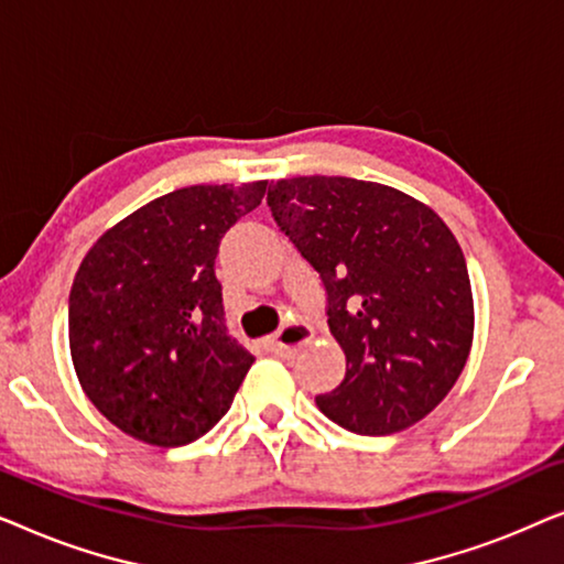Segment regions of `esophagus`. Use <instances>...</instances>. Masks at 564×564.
<instances>
[{"instance_id":"1","label":"esophagus","mask_w":564,"mask_h":564,"mask_svg":"<svg viewBox=\"0 0 564 564\" xmlns=\"http://www.w3.org/2000/svg\"><path fill=\"white\" fill-rule=\"evenodd\" d=\"M311 338H313V328L307 326V323L290 321V323H284V326L276 330L272 338H267V344H269V349L280 354V351L297 349V346H305Z\"/></svg>"}]
</instances>
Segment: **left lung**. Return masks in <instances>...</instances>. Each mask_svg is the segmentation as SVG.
Here are the masks:
<instances>
[{
	"instance_id": "obj_1",
	"label": "left lung",
	"mask_w": 564,
	"mask_h": 564,
	"mask_svg": "<svg viewBox=\"0 0 564 564\" xmlns=\"http://www.w3.org/2000/svg\"><path fill=\"white\" fill-rule=\"evenodd\" d=\"M276 226L328 292L346 377L321 413L361 436L398 434L449 395L475 336L469 274L449 226L405 192L351 176L269 184Z\"/></svg>"
}]
</instances>
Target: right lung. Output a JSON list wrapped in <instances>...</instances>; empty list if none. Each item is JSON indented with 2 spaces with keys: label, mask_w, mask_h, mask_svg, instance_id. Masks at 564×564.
<instances>
[{
  "label": "right lung",
  "mask_w": 564,
  "mask_h": 564,
  "mask_svg": "<svg viewBox=\"0 0 564 564\" xmlns=\"http://www.w3.org/2000/svg\"><path fill=\"white\" fill-rule=\"evenodd\" d=\"M267 180L161 195L91 243L68 295V349L82 390L122 434L184 446L234 403L253 357L223 323L220 238Z\"/></svg>",
  "instance_id": "1"
}]
</instances>
